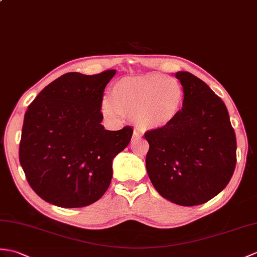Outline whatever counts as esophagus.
I'll use <instances>...</instances> for the list:
<instances>
[{
  "mask_svg": "<svg viewBox=\"0 0 257 257\" xmlns=\"http://www.w3.org/2000/svg\"><path fill=\"white\" fill-rule=\"evenodd\" d=\"M141 138V136L138 134V133H134V135H133V140H139Z\"/></svg>",
  "mask_w": 257,
  "mask_h": 257,
  "instance_id": "34e87169",
  "label": "esophagus"
}]
</instances>
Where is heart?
<instances>
[{"mask_svg": "<svg viewBox=\"0 0 257 257\" xmlns=\"http://www.w3.org/2000/svg\"><path fill=\"white\" fill-rule=\"evenodd\" d=\"M184 91L176 79L151 73L123 77L110 91V101L104 99L101 111L110 120L121 115L133 117L141 131L166 128L175 120L183 108Z\"/></svg>", "mask_w": 257, "mask_h": 257, "instance_id": "obj_1", "label": "heart"}]
</instances>
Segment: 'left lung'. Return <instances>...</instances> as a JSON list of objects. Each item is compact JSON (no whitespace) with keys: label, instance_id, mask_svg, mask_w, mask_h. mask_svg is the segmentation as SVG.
<instances>
[{"label":"left lung","instance_id":"left-lung-1","mask_svg":"<svg viewBox=\"0 0 257 257\" xmlns=\"http://www.w3.org/2000/svg\"><path fill=\"white\" fill-rule=\"evenodd\" d=\"M184 91L170 126L147 131L148 175L158 193L181 206L205 204L228 185L236 164V138L222 99L204 81L177 72Z\"/></svg>","mask_w":257,"mask_h":257}]
</instances>
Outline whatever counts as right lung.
Here are the masks:
<instances>
[{
  "mask_svg": "<svg viewBox=\"0 0 257 257\" xmlns=\"http://www.w3.org/2000/svg\"><path fill=\"white\" fill-rule=\"evenodd\" d=\"M116 70L69 72L41 91L24 117L20 162L34 192L63 208L85 207L108 189L112 160L134 129L105 130L104 89Z\"/></svg>",
  "mask_w": 257,
  "mask_h": 257,
  "instance_id": "right-lung-1",
  "label": "right lung"
}]
</instances>
